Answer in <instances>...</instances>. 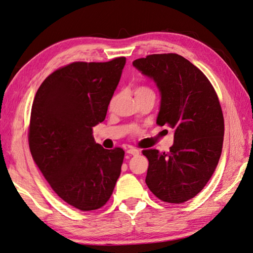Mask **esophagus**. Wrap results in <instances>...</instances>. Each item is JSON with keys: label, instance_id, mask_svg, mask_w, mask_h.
Instances as JSON below:
<instances>
[{"label": "esophagus", "instance_id": "34e87169", "mask_svg": "<svg viewBox=\"0 0 253 253\" xmlns=\"http://www.w3.org/2000/svg\"><path fill=\"white\" fill-rule=\"evenodd\" d=\"M126 153L128 154V155L135 156V155H138V154H140V151H138V149H136V148H128Z\"/></svg>", "mask_w": 253, "mask_h": 253}]
</instances>
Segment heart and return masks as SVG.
Wrapping results in <instances>:
<instances>
[{"instance_id":"heart-1","label":"heart","mask_w":253,"mask_h":253,"mask_svg":"<svg viewBox=\"0 0 253 253\" xmlns=\"http://www.w3.org/2000/svg\"><path fill=\"white\" fill-rule=\"evenodd\" d=\"M134 95H135V98H141V97H146V96L155 97V91L148 86H138L134 89ZM118 99H119V95H115L111 98V100L109 102V110H112L113 108H115Z\"/></svg>"}]
</instances>
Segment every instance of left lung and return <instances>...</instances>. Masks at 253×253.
<instances>
[{
  "label": "left lung",
  "mask_w": 253,
  "mask_h": 253,
  "mask_svg": "<svg viewBox=\"0 0 253 253\" xmlns=\"http://www.w3.org/2000/svg\"><path fill=\"white\" fill-rule=\"evenodd\" d=\"M161 92L156 123L171 127L168 153L146 149L145 182L167 203H183L202 191L217 166L224 141V117L215 89L202 72L176 53L133 61Z\"/></svg>",
  "instance_id": "obj_1"
}]
</instances>
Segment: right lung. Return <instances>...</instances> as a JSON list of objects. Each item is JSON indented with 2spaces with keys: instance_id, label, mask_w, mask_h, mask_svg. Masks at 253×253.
I'll list each match as a JSON object with an SVG mask.
<instances>
[{
  "instance_id": "add662e5",
  "label": "right lung",
  "mask_w": 253,
  "mask_h": 253,
  "mask_svg": "<svg viewBox=\"0 0 253 253\" xmlns=\"http://www.w3.org/2000/svg\"><path fill=\"white\" fill-rule=\"evenodd\" d=\"M126 58L74 62L50 74L32 107L30 153L50 187L66 203L94 211L110 199L125 151L105 149L92 127L105 120Z\"/></svg>"
}]
</instances>
